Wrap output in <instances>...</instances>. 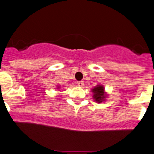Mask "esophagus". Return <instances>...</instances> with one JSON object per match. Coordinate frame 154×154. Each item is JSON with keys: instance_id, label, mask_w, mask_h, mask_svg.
<instances>
[{"instance_id": "obj_1", "label": "esophagus", "mask_w": 154, "mask_h": 154, "mask_svg": "<svg viewBox=\"0 0 154 154\" xmlns=\"http://www.w3.org/2000/svg\"><path fill=\"white\" fill-rule=\"evenodd\" d=\"M77 86H79V87H83L84 86V82L83 81H78L77 83Z\"/></svg>"}]
</instances>
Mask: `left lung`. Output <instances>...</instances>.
Listing matches in <instances>:
<instances>
[{"instance_id": "obj_1", "label": "left lung", "mask_w": 154, "mask_h": 154, "mask_svg": "<svg viewBox=\"0 0 154 154\" xmlns=\"http://www.w3.org/2000/svg\"><path fill=\"white\" fill-rule=\"evenodd\" d=\"M91 92L93 94V99L98 103H101L103 102H105L106 99L108 96L107 93L105 91L104 86L102 85H99V84L91 89Z\"/></svg>"}]
</instances>
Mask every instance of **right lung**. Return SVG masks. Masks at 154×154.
I'll list each match as a JSON object with an SVG mask.
<instances>
[{"label":"right lung","instance_id":"right-lung-1","mask_svg":"<svg viewBox=\"0 0 154 154\" xmlns=\"http://www.w3.org/2000/svg\"><path fill=\"white\" fill-rule=\"evenodd\" d=\"M59 88H60V86H59V85H57V87H56V89H58V90H59Z\"/></svg>","mask_w":154,"mask_h":154}]
</instances>
